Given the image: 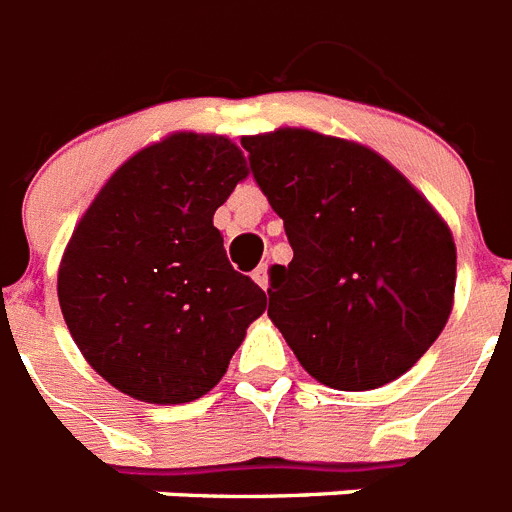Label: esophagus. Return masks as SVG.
<instances>
[{
    "instance_id": "obj_1",
    "label": "esophagus",
    "mask_w": 512,
    "mask_h": 512,
    "mask_svg": "<svg viewBox=\"0 0 512 512\" xmlns=\"http://www.w3.org/2000/svg\"><path fill=\"white\" fill-rule=\"evenodd\" d=\"M253 280H256V285H259L261 290H266V287H269V264L256 266V269H253Z\"/></svg>"
}]
</instances>
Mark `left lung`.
Returning a JSON list of instances; mask_svg holds the SVG:
<instances>
[{
    "instance_id": "1",
    "label": "left lung",
    "mask_w": 512,
    "mask_h": 512,
    "mask_svg": "<svg viewBox=\"0 0 512 512\" xmlns=\"http://www.w3.org/2000/svg\"><path fill=\"white\" fill-rule=\"evenodd\" d=\"M293 261L269 319L316 382L377 390L432 348L453 311L455 243L434 206L361 143L303 128L246 135Z\"/></svg>"
}]
</instances>
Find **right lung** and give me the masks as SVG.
<instances>
[{
    "label": "right lung",
    "instance_id": "1",
    "mask_svg": "<svg viewBox=\"0 0 512 512\" xmlns=\"http://www.w3.org/2000/svg\"><path fill=\"white\" fill-rule=\"evenodd\" d=\"M248 177L225 135L172 133L99 190L67 243L59 308L94 371L143 403L198 400L266 308L232 269L214 211Z\"/></svg>",
    "mask_w": 512,
    "mask_h": 512
}]
</instances>
